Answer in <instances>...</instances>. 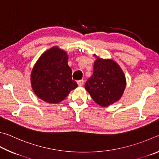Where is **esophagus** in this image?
I'll list each match as a JSON object with an SVG mask.
<instances>
[{
  "label": "esophagus",
  "instance_id": "esophagus-1",
  "mask_svg": "<svg viewBox=\"0 0 159 159\" xmlns=\"http://www.w3.org/2000/svg\"><path fill=\"white\" fill-rule=\"evenodd\" d=\"M77 84L80 86V87H82V86L84 84V80H78L77 81Z\"/></svg>",
  "mask_w": 159,
  "mask_h": 159
}]
</instances>
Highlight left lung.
Masks as SVG:
<instances>
[{"label":"left lung","instance_id":"1","mask_svg":"<svg viewBox=\"0 0 159 159\" xmlns=\"http://www.w3.org/2000/svg\"><path fill=\"white\" fill-rule=\"evenodd\" d=\"M94 56L93 73L86 82L85 89L97 104L107 107L121 98L126 86V77L116 61Z\"/></svg>","mask_w":159,"mask_h":159}]
</instances>
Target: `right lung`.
Returning <instances> with one entry per match:
<instances>
[{
    "instance_id": "right-lung-1",
    "label": "right lung",
    "mask_w": 159,
    "mask_h": 159,
    "mask_svg": "<svg viewBox=\"0 0 159 159\" xmlns=\"http://www.w3.org/2000/svg\"><path fill=\"white\" fill-rule=\"evenodd\" d=\"M68 59L67 52L57 46L39 57L30 73L31 87L39 98L48 103H58L77 87V82L72 80Z\"/></svg>"
}]
</instances>
